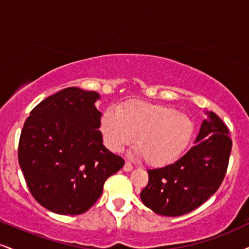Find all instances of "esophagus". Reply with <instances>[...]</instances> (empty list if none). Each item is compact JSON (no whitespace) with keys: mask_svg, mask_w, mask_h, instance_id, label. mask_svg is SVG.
Segmentation results:
<instances>
[{"mask_svg":"<svg viewBox=\"0 0 249 249\" xmlns=\"http://www.w3.org/2000/svg\"><path fill=\"white\" fill-rule=\"evenodd\" d=\"M133 168H134V166H133V164H131V162H129V161H125V162H124V170L125 172H130L131 170H133Z\"/></svg>","mask_w":249,"mask_h":249,"instance_id":"esophagus-1","label":"esophagus"}]
</instances>
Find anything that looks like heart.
<instances>
[{"label":"heart","mask_w":249,"mask_h":249,"mask_svg":"<svg viewBox=\"0 0 249 249\" xmlns=\"http://www.w3.org/2000/svg\"><path fill=\"white\" fill-rule=\"evenodd\" d=\"M106 145L119 152L134 143L146 164L162 166L180 157L187 148L194 122L179 110L164 105L130 101L104 113L100 124Z\"/></svg>","instance_id":"1"}]
</instances>
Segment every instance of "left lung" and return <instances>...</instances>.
<instances>
[{"label":"left lung","mask_w":249,"mask_h":249,"mask_svg":"<svg viewBox=\"0 0 249 249\" xmlns=\"http://www.w3.org/2000/svg\"><path fill=\"white\" fill-rule=\"evenodd\" d=\"M231 150L228 127L210 112L195 144L182 157L161 168L148 170L149 182L141 192V199L161 216H182L195 210L222 185Z\"/></svg>","instance_id":"1"}]
</instances>
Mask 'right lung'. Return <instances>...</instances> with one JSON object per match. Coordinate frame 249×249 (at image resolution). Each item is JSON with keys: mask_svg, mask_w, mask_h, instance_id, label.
<instances>
[{"mask_svg": "<svg viewBox=\"0 0 249 249\" xmlns=\"http://www.w3.org/2000/svg\"><path fill=\"white\" fill-rule=\"evenodd\" d=\"M99 94L67 88L46 98L24 122L18 161L33 197L59 214H81L124 160L103 145Z\"/></svg>", "mask_w": 249, "mask_h": 249, "instance_id": "right-lung-1", "label": "right lung"}]
</instances>
